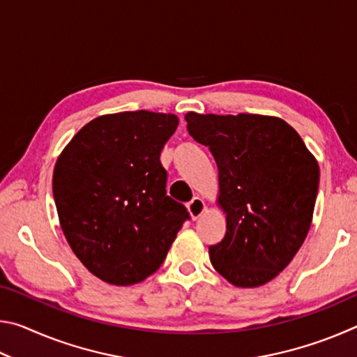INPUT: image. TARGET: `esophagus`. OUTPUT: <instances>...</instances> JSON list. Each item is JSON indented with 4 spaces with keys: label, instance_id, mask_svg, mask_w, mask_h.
Instances as JSON below:
<instances>
[{
    "label": "esophagus",
    "instance_id": "1",
    "mask_svg": "<svg viewBox=\"0 0 357 357\" xmlns=\"http://www.w3.org/2000/svg\"><path fill=\"white\" fill-rule=\"evenodd\" d=\"M187 211H189L192 219L197 220L200 219L204 214V211H206V203H204L200 197H195L189 204H187Z\"/></svg>",
    "mask_w": 357,
    "mask_h": 357
}]
</instances>
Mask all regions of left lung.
I'll return each instance as SVG.
<instances>
[{
    "label": "left lung",
    "mask_w": 357,
    "mask_h": 357,
    "mask_svg": "<svg viewBox=\"0 0 357 357\" xmlns=\"http://www.w3.org/2000/svg\"><path fill=\"white\" fill-rule=\"evenodd\" d=\"M185 121L219 168L217 206L227 214V233L209 247L211 263L234 287H261L291 263L309 233L319 183L315 155L277 116L189 112Z\"/></svg>",
    "instance_id": "obj_1"
}]
</instances>
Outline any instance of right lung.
I'll list each match as a JSON object with an SVG mask.
<instances>
[{"label":"right lung","mask_w":357,"mask_h":357,"mask_svg":"<svg viewBox=\"0 0 357 357\" xmlns=\"http://www.w3.org/2000/svg\"><path fill=\"white\" fill-rule=\"evenodd\" d=\"M173 113L121 112L89 121L59 154L53 197L72 252L110 285L143 282L164 263L189 213L167 195L160 151Z\"/></svg>","instance_id":"obj_1"}]
</instances>
